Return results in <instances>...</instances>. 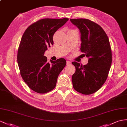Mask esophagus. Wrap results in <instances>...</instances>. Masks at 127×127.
Returning <instances> with one entry per match:
<instances>
[{
    "label": "esophagus",
    "mask_w": 127,
    "mask_h": 127,
    "mask_svg": "<svg viewBox=\"0 0 127 127\" xmlns=\"http://www.w3.org/2000/svg\"><path fill=\"white\" fill-rule=\"evenodd\" d=\"M66 64H67V65H69L71 64V62L69 61H66Z\"/></svg>",
    "instance_id": "obj_1"
}]
</instances>
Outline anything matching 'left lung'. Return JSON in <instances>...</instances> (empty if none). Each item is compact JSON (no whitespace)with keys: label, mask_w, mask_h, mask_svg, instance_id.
Listing matches in <instances>:
<instances>
[{"label":"left lung","mask_w":127,"mask_h":127,"mask_svg":"<svg viewBox=\"0 0 127 127\" xmlns=\"http://www.w3.org/2000/svg\"><path fill=\"white\" fill-rule=\"evenodd\" d=\"M80 33V51L89 58L84 65L73 62L76 72L72 77L74 89L84 95L99 90L108 77L112 64L109 39L99 25L86 19H70Z\"/></svg>","instance_id":"8db88e82"}]
</instances>
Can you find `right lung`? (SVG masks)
I'll use <instances>...</instances> for the list:
<instances>
[{
	"mask_svg": "<svg viewBox=\"0 0 127 127\" xmlns=\"http://www.w3.org/2000/svg\"><path fill=\"white\" fill-rule=\"evenodd\" d=\"M68 20L41 19L29 26L22 35L18 51V66L24 82L36 92L45 93L53 90L66 65L64 58L48 62L44 53L53 45L55 32Z\"/></svg>",
	"mask_w": 127,
	"mask_h": 127,
	"instance_id": "right-lung-1",
	"label": "right lung"
}]
</instances>
